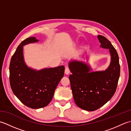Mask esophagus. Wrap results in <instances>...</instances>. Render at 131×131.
Segmentation results:
<instances>
[{
  "label": "esophagus",
  "instance_id": "obj_1",
  "mask_svg": "<svg viewBox=\"0 0 131 131\" xmlns=\"http://www.w3.org/2000/svg\"><path fill=\"white\" fill-rule=\"evenodd\" d=\"M65 73L66 75H68L69 74V73H70V70H69L68 67H66L65 70Z\"/></svg>",
  "mask_w": 131,
  "mask_h": 131
}]
</instances>
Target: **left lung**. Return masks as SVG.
Wrapping results in <instances>:
<instances>
[{"instance_id":"left-lung-1","label":"left lung","mask_w":131,"mask_h":131,"mask_svg":"<svg viewBox=\"0 0 131 131\" xmlns=\"http://www.w3.org/2000/svg\"><path fill=\"white\" fill-rule=\"evenodd\" d=\"M97 38L101 48L109 50L110 63L106 70L92 71L90 64L82 61L74 60L69 63L72 73L69 80L75 102L79 107L91 112L101 107L112 99L120 76L116 49L105 37L99 35Z\"/></svg>"}]
</instances>
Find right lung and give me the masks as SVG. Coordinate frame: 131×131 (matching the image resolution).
<instances>
[{"label":"right lung","instance_id":"add662e5","mask_svg":"<svg viewBox=\"0 0 131 131\" xmlns=\"http://www.w3.org/2000/svg\"><path fill=\"white\" fill-rule=\"evenodd\" d=\"M38 41L35 37L22 41L11 58L9 65V82L13 93L31 108L44 107L49 104L65 71L63 65L37 70L26 65L23 47Z\"/></svg>","mask_w":131,"mask_h":131}]
</instances>
